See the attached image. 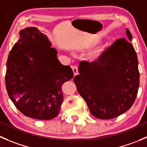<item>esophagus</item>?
Returning <instances> with one entry per match:
<instances>
[{"label": "esophagus", "instance_id": "esophagus-1", "mask_svg": "<svg viewBox=\"0 0 147 147\" xmlns=\"http://www.w3.org/2000/svg\"><path fill=\"white\" fill-rule=\"evenodd\" d=\"M72 69L74 72V75H77L78 74V67L77 66H72Z\"/></svg>", "mask_w": 147, "mask_h": 147}]
</instances>
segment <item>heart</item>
<instances>
[{
    "instance_id": "obj_1",
    "label": "heart",
    "mask_w": 147,
    "mask_h": 147,
    "mask_svg": "<svg viewBox=\"0 0 147 147\" xmlns=\"http://www.w3.org/2000/svg\"><path fill=\"white\" fill-rule=\"evenodd\" d=\"M97 57H98V56L96 55V56H95V57H94V58H97Z\"/></svg>"
}]
</instances>
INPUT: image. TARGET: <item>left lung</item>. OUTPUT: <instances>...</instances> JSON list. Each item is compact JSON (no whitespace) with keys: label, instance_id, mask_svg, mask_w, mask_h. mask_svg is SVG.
I'll use <instances>...</instances> for the list:
<instances>
[{"label":"left lung","instance_id":"1","mask_svg":"<svg viewBox=\"0 0 147 147\" xmlns=\"http://www.w3.org/2000/svg\"><path fill=\"white\" fill-rule=\"evenodd\" d=\"M119 38L104 51L97 60L82 61L80 75L74 82L91 114L100 119H112L130 109L139 87L138 59L129 41Z\"/></svg>","mask_w":147,"mask_h":147}]
</instances>
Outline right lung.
Instances as JSON below:
<instances>
[{"mask_svg":"<svg viewBox=\"0 0 147 147\" xmlns=\"http://www.w3.org/2000/svg\"><path fill=\"white\" fill-rule=\"evenodd\" d=\"M42 31L29 27L10 52L5 87L17 109L28 117L49 120L59 113L63 101L62 86L73 71L57 58V51Z\"/></svg>","mask_w":147,"mask_h":147,"instance_id":"1","label":"right lung"}]
</instances>
